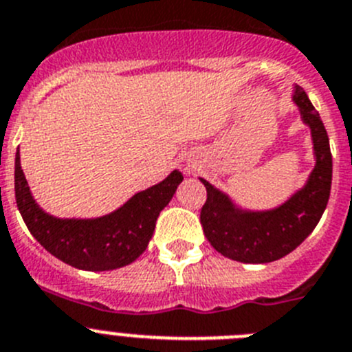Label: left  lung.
I'll list each match as a JSON object with an SVG mask.
<instances>
[{
  "mask_svg": "<svg viewBox=\"0 0 352 352\" xmlns=\"http://www.w3.org/2000/svg\"><path fill=\"white\" fill-rule=\"evenodd\" d=\"M293 101L314 140L316 166L305 188L274 210L249 212L236 208L224 192L201 179L207 201L199 212V223L212 247L226 258L242 263H270L284 258L314 231L328 205L333 172L328 133L318 110L298 85Z\"/></svg>",
  "mask_w": 352,
  "mask_h": 352,
  "instance_id": "obj_1",
  "label": "left lung"
}]
</instances>
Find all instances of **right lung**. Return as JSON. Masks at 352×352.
<instances>
[{
	"label": "right lung",
	"instance_id": "add662e5",
	"mask_svg": "<svg viewBox=\"0 0 352 352\" xmlns=\"http://www.w3.org/2000/svg\"><path fill=\"white\" fill-rule=\"evenodd\" d=\"M173 170L163 182L137 192L121 208L96 219H58L38 207L15 154V201L31 235L47 251L78 270L105 272L133 263L153 239L160 212L182 182Z\"/></svg>",
	"mask_w": 352,
	"mask_h": 352
}]
</instances>
